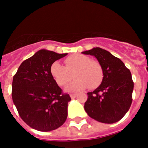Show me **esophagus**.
<instances>
[{
	"mask_svg": "<svg viewBox=\"0 0 148 148\" xmlns=\"http://www.w3.org/2000/svg\"><path fill=\"white\" fill-rule=\"evenodd\" d=\"M70 97H71V99H74L77 97V94H70Z\"/></svg>",
	"mask_w": 148,
	"mask_h": 148,
	"instance_id": "esophagus-1",
	"label": "esophagus"
}]
</instances>
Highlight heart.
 <instances>
[{
  "label": "heart",
  "mask_w": 148,
  "mask_h": 148,
  "mask_svg": "<svg viewBox=\"0 0 148 148\" xmlns=\"http://www.w3.org/2000/svg\"><path fill=\"white\" fill-rule=\"evenodd\" d=\"M66 66L55 62L51 66V73L56 83L65 86L72 79L74 74L75 81L66 87L67 91L74 92L84 89H95L102 83L104 73L102 67L97 61L91 60L88 56L75 54L64 60Z\"/></svg>",
  "instance_id": "heart-1"
}]
</instances>
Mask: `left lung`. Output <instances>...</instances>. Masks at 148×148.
<instances>
[{"label": "left lung", "mask_w": 148, "mask_h": 148, "mask_svg": "<svg viewBox=\"0 0 148 148\" xmlns=\"http://www.w3.org/2000/svg\"><path fill=\"white\" fill-rule=\"evenodd\" d=\"M82 53L96 57L104 73L101 84L87 93L85 111L89 117L102 123L118 122L132 102L134 83L130 71L120 59L101 48H93Z\"/></svg>", "instance_id": "obj_1"}]
</instances>
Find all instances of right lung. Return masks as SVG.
Returning <instances> with one entry per match:
<instances>
[{"mask_svg": "<svg viewBox=\"0 0 148 148\" xmlns=\"http://www.w3.org/2000/svg\"><path fill=\"white\" fill-rule=\"evenodd\" d=\"M67 53L41 49L23 61L13 76L12 99L21 118L33 129L49 132L65 122L71 97L51 73L52 64Z\"/></svg>", "mask_w": 148, "mask_h": 148, "instance_id": "1", "label": "right lung"}]
</instances>
